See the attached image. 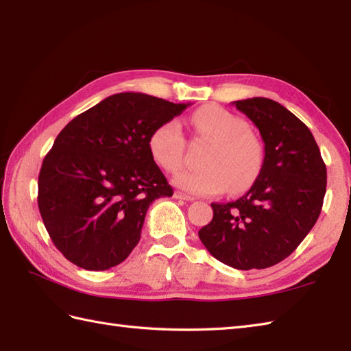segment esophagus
<instances>
[{
  "instance_id": "34e87169",
  "label": "esophagus",
  "mask_w": 351,
  "mask_h": 351,
  "mask_svg": "<svg viewBox=\"0 0 351 351\" xmlns=\"http://www.w3.org/2000/svg\"><path fill=\"white\" fill-rule=\"evenodd\" d=\"M176 199H182V200H187V202H191V200H195V197L193 196H189V195H185V193H182V191H175V195H173Z\"/></svg>"
}]
</instances>
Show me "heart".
<instances>
[{"label":"heart","mask_w":351,"mask_h":351,"mask_svg":"<svg viewBox=\"0 0 351 351\" xmlns=\"http://www.w3.org/2000/svg\"><path fill=\"white\" fill-rule=\"evenodd\" d=\"M199 138L210 141L199 170H180L173 182L195 195L241 193L256 180L264 161L259 140L247 131L244 119L219 106H205L191 117ZM154 161L167 171H175L184 161L185 140L178 121H167L152 131L147 140Z\"/></svg>","instance_id":"1"}]
</instances>
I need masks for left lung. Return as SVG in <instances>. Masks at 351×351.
I'll return each mask as SVG.
<instances>
[{
  "mask_svg": "<svg viewBox=\"0 0 351 351\" xmlns=\"http://www.w3.org/2000/svg\"><path fill=\"white\" fill-rule=\"evenodd\" d=\"M264 140V161L250 190L235 202L211 204L199 238L220 263L238 270L288 258L322 213L327 170L309 128L279 102L235 101Z\"/></svg>",
  "mask_w": 351,
  "mask_h": 351,
  "instance_id": "left-lung-1",
  "label": "left lung"
}]
</instances>
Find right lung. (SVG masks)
I'll use <instances>...</instances> for the list:
<instances>
[{
	"label": "right lung",
	"instance_id": "right-lung-1",
	"mask_svg": "<svg viewBox=\"0 0 351 351\" xmlns=\"http://www.w3.org/2000/svg\"><path fill=\"white\" fill-rule=\"evenodd\" d=\"M189 106L117 93L58 134L42 162L37 204L52 243L72 264L108 270L138 244L149 205L173 195L149 136Z\"/></svg>",
	"mask_w": 351,
	"mask_h": 351
}]
</instances>
